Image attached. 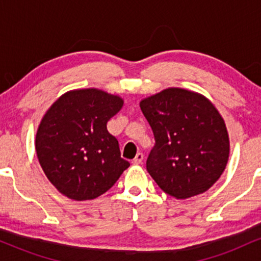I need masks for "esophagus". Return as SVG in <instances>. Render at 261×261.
I'll use <instances>...</instances> for the list:
<instances>
[{
	"label": "esophagus",
	"instance_id": "esophagus-1",
	"mask_svg": "<svg viewBox=\"0 0 261 261\" xmlns=\"http://www.w3.org/2000/svg\"><path fill=\"white\" fill-rule=\"evenodd\" d=\"M142 161H143V154L142 153H137L136 157H135L133 160V163L134 164H140V163H142Z\"/></svg>",
	"mask_w": 261,
	"mask_h": 261
}]
</instances>
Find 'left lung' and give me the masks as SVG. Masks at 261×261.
I'll return each instance as SVG.
<instances>
[{"label":"left lung","instance_id":"1","mask_svg":"<svg viewBox=\"0 0 261 261\" xmlns=\"http://www.w3.org/2000/svg\"><path fill=\"white\" fill-rule=\"evenodd\" d=\"M140 107L153 131L146 168L158 187L175 199L208 190L229 155L228 133L214 104L197 93L168 88Z\"/></svg>","mask_w":261,"mask_h":261}]
</instances>
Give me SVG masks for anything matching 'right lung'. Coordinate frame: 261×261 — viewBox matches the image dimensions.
<instances>
[{
	"label": "right lung",
	"mask_w": 261,
	"mask_h": 261,
	"mask_svg": "<svg viewBox=\"0 0 261 261\" xmlns=\"http://www.w3.org/2000/svg\"><path fill=\"white\" fill-rule=\"evenodd\" d=\"M118 95L99 89L65 93L39 125L35 149L45 175L61 194L77 201L100 196L130 163L107 124L121 109Z\"/></svg>",
	"instance_id": "1"
}]
</instances>
